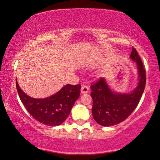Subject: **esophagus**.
<instances>
[{
    "instance_id": "34e87169",
    "label": "esophagus",
    "mask_w": 160,
    "mask_h": 160,
    "mask_svg": "<svg viewBox=\"0 0 160 160\" xmlns=\"http://www.w3.org/2000/svg\"><path fill=\"white\" fill-rule=\"evenodd\" d=\"M89 92V88L88 85H82L81 88V93L82 94H86Z\"/></svg>"
}]
</instances>
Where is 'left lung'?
<instances>
[{"instance_id": "1", "label": "left lung", "mask_w": 160, "mask_h": 160, "mask_svg": "<svg viewBox=\"0 0 160 160\" xmlns=\"http://www.w3.org/2000/svg\"><path fill=\"white\" fill-rule=\"evenodd\" d=\"M130 57L136 62L140 75L138 85L131 94L113 92L103 78L91 85V96L93 100L92 113L97 123L103 126L116 125L125 121L137 107L144 92L145 69L134 47L132 48Z\"/></svg>"}]
</instances>
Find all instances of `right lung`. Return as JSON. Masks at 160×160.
Wrapping results in <instances>:
<instances>
[{"mask_svg":"<svg viewBox=\"0 0 160 160\" xmlns=\"http://www.w3.org/2000/svg\"><path fill=\"white\" fill-rule=\"evenodd\" d=\"M21 102L28 112L39 122L50 126L61 125L69 116L80 97L81 85H66L57 93L45 99H34L23 92L16 81Z\"/></svg>","mask_w":160,"mask_h":160,"instance_id":"obj_1","label":"right lung"}]
</instances>
